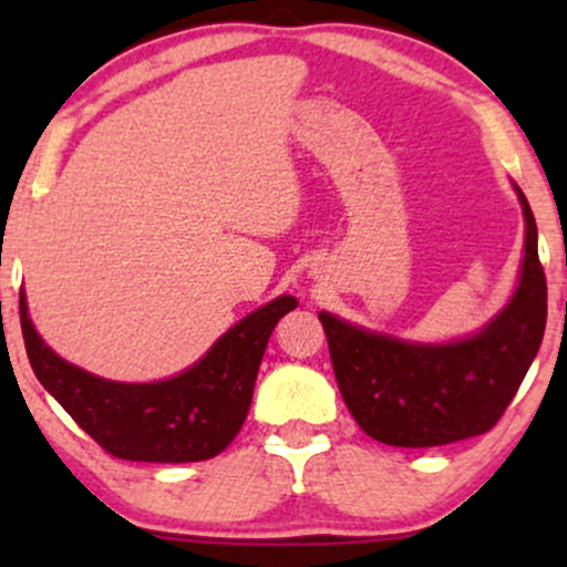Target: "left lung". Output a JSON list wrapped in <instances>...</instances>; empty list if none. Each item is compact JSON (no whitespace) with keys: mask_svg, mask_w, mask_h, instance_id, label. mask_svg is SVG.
I'll list each match as a JSON object with an SVG mask.
<instances>
[{"mask_svg":"<svg viewBox=\"0 0 567 567\" xmlns=\"http://www.w3.org/2000/svg\"><path fill=\"white\" fill-rule=\"evenodd\" d=\"M517 188V186H514ZM525 216L519 285L477 336L453 343H408L320 311L333 373L365 434L394 447H434L491 432L509 408L546 328V277L536 218Z\"/></svg>","mask_w":567,"mask_h":567,"instance_id":"8db88e82","label":"left lung"}]
</instances>
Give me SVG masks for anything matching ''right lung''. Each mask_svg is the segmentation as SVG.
<instances>
[{
  "label": "right lung",
  "instance_id": "1",
  "mask_svg": "<svg viewBox=\"0 0 567 567\" xmlns=\"http://www.w3.org/2000/svg\"><path fill=\"white\" fill-rule=\"evenodd\" d=\"M296 306L292 296L275 298L226 330L197 365L157 383L106 381L69 365L39 338L23 290L21 330L39 383L103 451L125 461L188 464L213 458L237 437L271 330Z\"/></svg>",
  "mask_w": 567,
  "mask_h": 567
}]
</instances>
